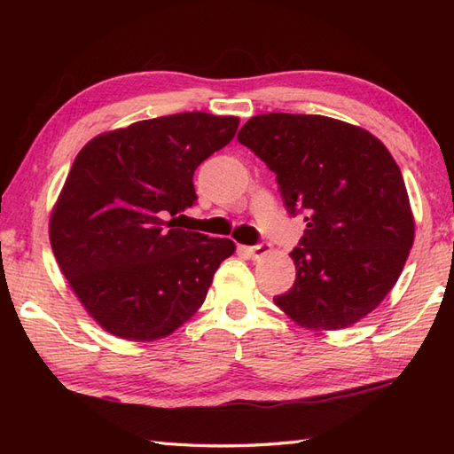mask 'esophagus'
I'll use <instances>...</instances> for the list:
<instances>
[{"instance_id":"1","label":"esophagus","mask_w":454,"mask_h":454,"mask_svg":"<svg viewBox=\"0 0 454 454\" xmlns=\"http://www.w3.org/2000/svg\"><path fill=\"white\" fill-rule=\"evenodd\" d=\"M271 244H259V246H254V247H247V254L252 255L254 259H259V257H263V255H267V254H271Z\"/></svg>"}]
</instances>
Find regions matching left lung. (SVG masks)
<instances>
[{"instance_id":"8db88e82","label":"left lung","mask_w":454,"mask_h":454,"mask_svg":"<svg viewBox=\"0 0 454 454\" xmlns=\"http://www.w3.org/2000/svg\"><path fill=\"white\" fill-rule=\"evenodd\" d=\"M238 140L275 173L286 210L304 212L302 242L288 254L296 278L273 298L278 310L314 332L351 327L376 310L416 236L387 146L355 124L291 113L252 117Z\"/></svg>"}]
</instances>
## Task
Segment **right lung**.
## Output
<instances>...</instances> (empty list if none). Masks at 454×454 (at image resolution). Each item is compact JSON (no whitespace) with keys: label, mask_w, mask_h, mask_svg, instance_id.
I'll return each instance as SVG.
<instances>
[{"label":"right lung","mask_w":454,"mask_h":454,"mask_svg":"<svg viewBox=\"0 0 454 454\" xmlns=\"http://www.w3.org/2000/svg\"><path fill=\"white\" fill-rule=\"evenodd\" d=\"M238 124L177 113L98 134L80 150L48 234L74 294L107 333L163 340L205 302L236 244L176 228V215L197 200L192 173Z\"/></svg>","instance_id":"obj_1"}]
</instances>
